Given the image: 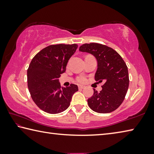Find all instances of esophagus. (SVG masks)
<instances>
[{
  "label": "esophagus",
  "mask_w": 154,
  "mask_h": 154,
  "mask_svg": "<svg viewBox=\"0 0 154 154\" xmlns=\"http://www.w3.org/2000/svg\"><path fill=\"white\" fill-rule=\"evenodd\" d=\"M78 88H79V90H83V89H84V88H85V86H84V85H79V87H78Z\"/></svg>",
  "instance_id": "1"
}]
</instances>
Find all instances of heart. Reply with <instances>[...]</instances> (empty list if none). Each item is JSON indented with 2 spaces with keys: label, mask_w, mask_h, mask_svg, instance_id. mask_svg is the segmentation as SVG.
<instances>
[{
  "label": "heart",
  "mask_w": 154,
  "mask_h": 154,
  "mask_svg": "<svg viewBox=\"0 0 154 154\" xmlns=\"http://www.w3.org/2000/svg\"><path fill=\"white\" fill-rule=\"evenodd\" d=\"M77 81L79 83H85L86 82V78H85L84 76H79L77 77Z\"/></svg>",
  "instance_id": "1"
}]
</instances>
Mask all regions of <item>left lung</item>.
<instances>
[{"label":"left lung","instance_id":"obj_1","mask_svg":"<svg viewBox=\"0 0 154 154\" xmlns=\"http://www.w3.org/2000/svg\"><path fill=\"white\" fill-rule=\"evenodd\" d=\"M79 51L95 57L98 62L95 80L105 82L100 92L94 89V94L88 100L90 108L100 113L115 111L123 103L128 89V71L124 60L113 49L100 43H85Z\"/></svg>","mask_w":154,"mask_h":154}]
</instances>
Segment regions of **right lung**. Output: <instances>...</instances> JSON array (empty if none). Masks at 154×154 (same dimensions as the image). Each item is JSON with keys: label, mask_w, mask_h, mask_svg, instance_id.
<instances>
[{"label": "right lung", "mask_w": 154, "mask_h": 154, "mask_svg": "<svg viewBox=\"0 0 154 154\" xmlns=\"http://www.w3.org/2000/svg\"><path fill=\"white\" fill-rule=\"evenodd\" d=\"M77 44H58L46 47L32 58L27 70L28 88L38 108L50 114L61 113L69 107L72 95L78 91L75 84L61 88L59 78L66 71Z\"/></svg>", "instance_id": "right-lung-1"}]
</instances>
